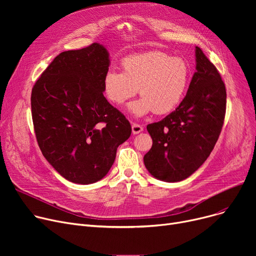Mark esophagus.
Wrapping results in <instances>:
<instances>
[{
    "instance_id": "esophagus-1",
    "label": "esophagus",
    "mask_w": 256,
    "mask_h": 256,
    "mask_svg": "<svg viewBox=\"0 0 256 256\" xmlns=\"http://www.w3.org/2000/svg\"><path fill=\"white\" fill-rule=\"evenodd\" d=\"M142 130H143V126H140L138 124H132V132L134 135H137V134L141 132Z\"/></svg>"
}]
</instances>
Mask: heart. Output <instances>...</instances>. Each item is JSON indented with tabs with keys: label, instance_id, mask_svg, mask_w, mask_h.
Instances as JSON below:
<instances>
[{
	"label": "heart",
	"instance_id": "1",
	"mask_svg": "<svg viewBox=\"0 0 256 256\" xmlns=\"http://www.w3.org/2000/svg\"><path fill=\"white\" fill-rule=\"evenodd\" d=\"M122 72L109 70L104 78V91L111 102L121 106L138 91L141 98L130 104V111L143 116L154 111L167 114L180 104L189 86L191 70L180 57L158 50L130 55L121 61Z\"/></svg>",
	"mask_w": 256,
	"mask_h": 256
}]
</instances>
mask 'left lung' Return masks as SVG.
Segmentation results:
<instances>
[{
	"label": "left lung",
	"mask_w": 256,
	"mask_h": 256,
	"mask_svg": "<svg viewBox=\"0 0 256 256\" xmlns=\"http://www.w3.org/2000/svg\"><path fill=\"white\" fill-rule=\"evenodd\" d=\"M196 72L184 98L158 122L147 126L152 138L144 165L156 180L176 182L189 178L202 165L221 132L226 89L220 74L196 46Z\"/></svg>",
	"instance_id": "8db88e82"
}]
</instances>
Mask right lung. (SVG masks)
Segmentation results:
<instances>
[{"mask_svg": "<svg viewBox=\"0 0 256 256\" xmlns=\"http://www.w3.org/2000/svg\"><path fill=\"white\" fill-rule=\"evenodd\" d=\"M106 48L66 50L52 61L32 89L36 139L44 156L65 180L89 184L111 169L117 147L132 132L128 120L104 96Z\"/></svg>", "mask_w": 256, "mask_h": 256, "instance_id": "1", "label": "right lung"}]
</instances>
